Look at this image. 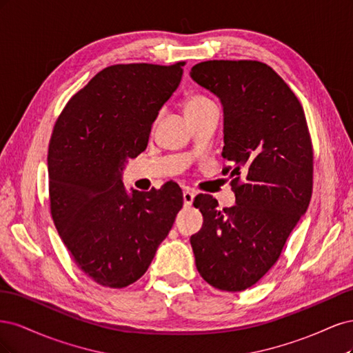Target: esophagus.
<instances>
[{
    "label": "esophagus",
    "instance_id": "esophagus-1",
    "mask_svg": "<svg viewBox=\"0 0 353 353\" xmlns=\"http://www.w3.org/2000/svg\"><path fill=\"white\" fill-rule=\"evenodd\" d=\"M194 196H196V193L193 190H190V188H185L184 190V193H183V199H184V205L185 206H190V205H193V200H194Z\"/></svg>",
    "mask_w": 353,
    "mask_h": 353
}]
</instances>
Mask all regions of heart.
<instances>
[{
    "mask_svg": "<svg viewBox=\"0 0 353 353\" xmlns=\"http://www.w3.org/2000/svg\"><path fill=\"white\" fill-rule=\"evenodd\" d=\"M213 104L205 95H190V97L185 100V113L191 110H199L205 105Z\"/></svg>",
    "mask_w": 353,
    "mask_h": 353,
    "instance_id": "heart-1",
    "label": "heart"
}]
</instances>
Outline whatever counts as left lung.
Listing matches in <instances>:
<instances>
[{
  "label": "left lung",
  "mask_w": 353,
  "mask_h": 353,
  "mask_svg": "<svg viewBox=\"0 0 353 353\" xmlns=\"http://www.w3.org/2000/svg\"><path fill=\"white\" fill-rule=\"evenodd\" d=\"M190 77L221 100L222 157L232 163L223 174L231 169L236 193V205L222 210L212 196L194 199L203 225L190 243L203 280L241 292L270 271L309 206L311 137L301 103L265 63L209 60Z\"/></svg>",
  "instance_id": "left-lung-1"
}]
</instances>
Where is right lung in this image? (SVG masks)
I'll list each match as a JSON object with an SVG mask.
<instances>
[{"label":"right lung","instance_id":"right-lung-1","mask_svg":"<svg viewBox=\"0 0 353 353\" xmlns=\"http://www.w3.org/2000/svg\"><path fill=\"white\" fill-rule=\"evenodd\" d=\"M170 66L103 69L66 104L48 147L50 206L73 262L91 280L122 288L141 279L183 208V191L166 183L148 193L122 172L145 150L159 110L183 78Z\"/></svg>","mask_w":353,"mask_h":353}]
</instances>
